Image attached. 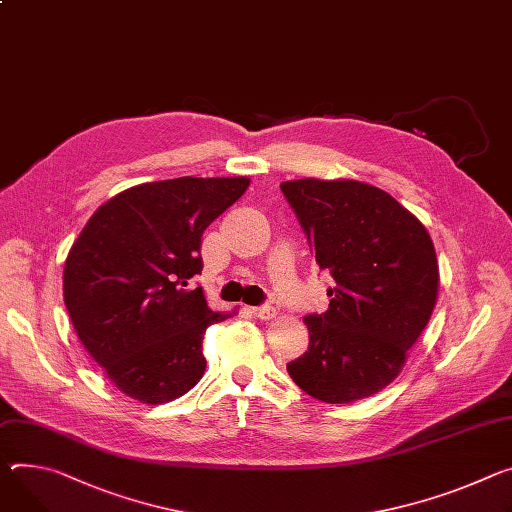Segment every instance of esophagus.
<instances>
[{
  "label": "esophagus",
  "instance_id": "obj_1",
  "mask_svg": "<svg viewBox=\"0 0 512 512\" xmlns=\"http://www.w3.org/2000/svg\"><path fill=\"white\" fill-rule=\"evenodd\" d=\"M251 312H253V316H257V318H261V320H269V318H273V316H275V308H273V306H269V304L255 306Z\"/></svg>",
  "mask_w": 512,
  "mask_h": 512
}]
</instances>
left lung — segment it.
<instances>
[{
    "label": "left lung",
    "instance_id": "left-lung-1",
    "mask_svg": "<svg viewBox=\"0 0 512 512\" xmlns=\"http://www.w3.org/2000/svg\"><path fill=\"white\" fill-rule=\"evenodd\" d=\"M316 263L333 277L329 310L308 314V351L288 374L306 394L347 404L386 388L437 302L427 228L390 194L353 179L284 181Z\"/></svg>",
    "mask_w": 512,
    "mask_h": 512
}]
</instances>
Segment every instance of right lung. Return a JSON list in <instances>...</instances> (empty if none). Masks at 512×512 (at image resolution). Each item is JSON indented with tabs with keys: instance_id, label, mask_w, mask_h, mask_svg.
I'll use <instances>...</instances> for the list:
<instances>
[{
	"instance_id": "obj_1",
	"label": "right lung",
	"mask_w": 512,
	"mask_h": 512,
	"mask_svg": "<svg viewBox=\"0 0 512 512\" xmlns=\"http://www.w3.org/2000/svg\"><path fill=\"white\" fill-rule=\"evenodd\" d=\"M249 188L247 177L134 185L89 218L71 247L63 296L75 333L108 380L145 404L171 402L204 376L212 312L202 288L204 230Z\"/></svg>"
}]
</instances>
